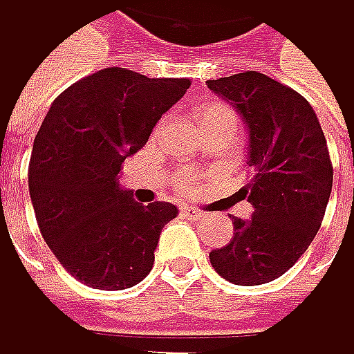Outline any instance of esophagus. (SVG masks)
<instances>
[{
  "label": "esophagus",
  "mask_w": 354,
  "mask_h": 354,
  "mask_svg": "<svg viewBox=\"0 0 354 354\" xmlns=\"http://www.w3.org/2000/svg\"><path fill=\"white\" fill-rule=\"evenodd\" d=\"M183 216L185 218H189V220H199V218H203L205 216V212H201V209H197V207H183Z\"/></svg>",
  "instance_id": "34e87169"
}]
</instances>
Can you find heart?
I'll return each instance as SVG.
<instances>
[{
    "instance_id": "1",
    "label": "heart",
    "mask_w": 354,
    "mask_h": 354,
    "mask_svg": "<svg viewBox=\"0 0 354 354\" xmlns=\"http://www.w3.org/2000/svg\"><path fill=\"white\" fill-rule=\"evenodd\" d=\"M216 117H220V119H231V121L237 123L235 111H233L231 106H226L224 102H209V104L201 111L199 121L216 119ZM197 183H199V174H197L193 167H185V169H180L178 174H176V187H178L180 191H185V193L195 191Z\"/></svg>"
}]
</instances>
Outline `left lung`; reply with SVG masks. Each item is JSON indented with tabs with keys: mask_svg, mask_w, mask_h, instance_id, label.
I'll use <instances>...</instances> for the list:
<instances>
[{
	"mask_svg": "<svg viewBox=\"0 0 354 354\" xmlns=\"http://www.w3.org/2000/svg\"><path fill=\"white\" fill-rule=\"evenodd\" d=\"M248 123L252 178L239 191L252 220L233 218L229 245L209 252L235 286H262L288 272L315 239L330 201L334 167L321 123L304 96L258 71L209 80Z\"/></svg>",
	"mask_w": 354,
	"mask_h": 354,
	"instance_id": "obj_1",
	"label": "left lung"
}]
</instances>
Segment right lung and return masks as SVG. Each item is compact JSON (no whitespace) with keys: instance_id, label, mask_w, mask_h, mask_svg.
Listing matches in <instances>:
<instances>
[{"instance_id":"add662e5","label":"right lung","mask_w":354,"mask_h":354,"mask_svg":"<svg viewBox=\"0 0 354 354\" xmlns=\"http://www.w3.org/2000/svg\"><path fill=\"white\" fill-rule=\"evenodd\" d=\"M189 86L187 77L109 66L52 102L33 142L29 193L48 248L82 283L115 292L151 272L161 229L178 207L134 201L117 174Z\"/></svg>"}]
</instances>
